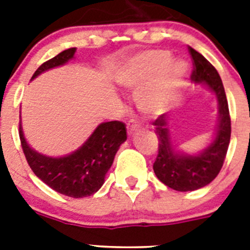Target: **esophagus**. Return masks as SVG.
Listing matches in <instances>:
<instances>
[{
	"label": "esophagus",
	"instance_id": "1",
	"mask_svg": "<svg viewBox=\"0 0 250 250\" xmlns=\"http://www.w3.org/2000/svg\"><path fill=\"white\" fill-rule=\"evenodd\" d=\"M127 132H129V135H131V134H134V131H136V130L139 129V124L134 123V121H129V124H127Z\"/></svg>",
	"mask_w": 250,
	"mask_h": 250
}]
</instances>
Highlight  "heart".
Returning a JSON list of instances; mask_svg holds the SVG:
<instances>
[{
	"label": "heart",
	"instance_id": "b5f03b06",
	"mask_svg": "<svg viewBox=\"0 0 250 250\" xmlns=\"http://www.w3.org/2000/svg\"><path fill=\"white\" fill-rule=\"evenodd\" d=\"M171 56L165 50H149L131 59L120 72L121 83L138 87L158 77L151 85L139 95L138 104L144 111H155L169 101L188 71L183 60L170 61Z\"/></svg>",
	"mask_w": 250,
	"mask_h": 250
}]
</instances>
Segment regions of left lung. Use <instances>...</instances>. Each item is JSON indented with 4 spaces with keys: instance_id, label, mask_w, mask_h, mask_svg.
Masks as SVG:
<instances>
[{
    "instance_id": "1",
    "label": "left lung",
    "mask_w": 250,
    "mask_h": 250,
    "mask_svg": "<svg viewBox=\"0 0 250 250\" xmlns=\"http://www.w3.org/2000/svg\"><path fill=\"white\" fill-rule=\"evenodd\" d=\"M188 50L194 67L190 79L204 83L218 99V124L210 144L199 154L189 155L176 151L171 145L167 115H160L152 121L159 140L158 156L152 165L154 173L161 183L178 191L196 190L213 182L224 164L231 132L228 100L219 74L202 54L190 46Z\"/></svg>"
}]
</instances>
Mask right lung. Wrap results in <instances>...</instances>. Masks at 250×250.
<instances>
[{
	"mask_svg": "<svg viewBox=\"0 0 250 250\" xmlns=\"http://www.w3.org/2000/svg\"><path fill=\"white\" fill-rule=\"evenodd\" d=\"M75 51V47L67 48L43 62L31 80L50 68L65 65L74 57ZM126 138V127L121 121L101 123L76 151L60 158H51L31 149L20 124L22 150L35 175L55 191L71 198L90 196L103 187L115 154Z\"/></svg>",
	"mask_w": 250,
	"mask_h": 250,
	"instance_id": "right-lung-1",
	"label": "right lung"
}]
</instances>
